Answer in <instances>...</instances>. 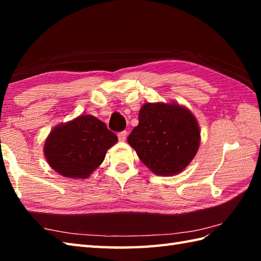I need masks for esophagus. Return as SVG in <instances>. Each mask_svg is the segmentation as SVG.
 <instances>
[{"instance_id": "34e87169", "label": "esophagus", "mask_w": 261, "mask_h": 261, "mask_svg": "<svg viewBox=\"0 0 261 261\" xmlns=\"http://www.w3.org/2000/svg\"><path fill=\"white\" fill-rule=\"evenodd\" d=\"M118 138L120 141H125L126 139V131H121L118 134Z\"/></svg>"}]
</instances>
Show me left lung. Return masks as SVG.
I'll list each match as a JSON object with an SVG mask.
<instances>
[{
  "mask_svg": "<svg viewBox=\"0 0 261 261\" xmlns=\"http://www.w3.org/2000/svg\"><path fill=\"white\" fill-rule=\"evenodd\" d=\"M127 142L153 174L173 176L195 157L201 131L194 114L178 103H146Z\"/></svg>",
  "mask_w": 261,
  "mask_h": 261,
  "instance_id": "8db88e82",
  "label": "left lung"
}]
</instances>
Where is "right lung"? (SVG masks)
<instances>
[{
    "label": "right lung",
    "instance_id": "1",
    "mask_svg": "<svg viewBox=\"0 0 261 261\" xmlns=\"http://www.w3.org/2000/svg\"><path fill=\"white\" fill-rule=\"evenodd\" d=\"M118 141L104 122L93 115H80L55 126L43 152L50 167L68 178L85 179L103 163L108 149Z\"/></svg>",
    "mask_w": 261,
    "mask_h": 261
}]
</instances>
